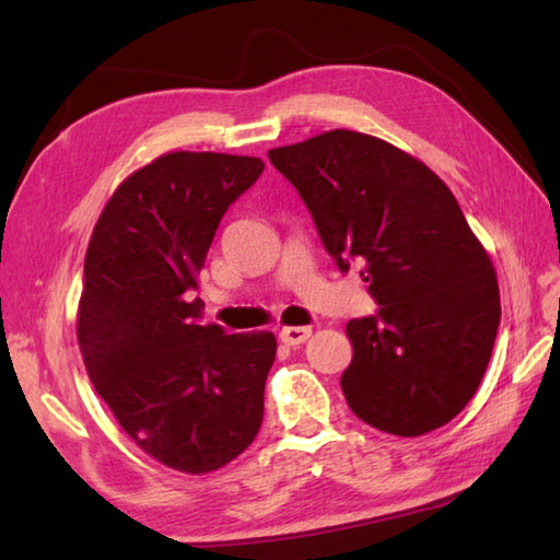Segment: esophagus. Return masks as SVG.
<instances>
[{"mask_svg":"<svg viewBox=\"0 0 560 560\" xmlns=\"http://www.w3.org/2000/svg\"><path fill=\"white\" fill-rule=\"evenodd\" d=\"M313 335L311 327H283L279 331V339L287 343V347H299V343L307 341Z\"/></svg>","mask_w":560,"mask_h":560,"instance_id":"esophagus-1","label":"esophagus"}]
</instances>
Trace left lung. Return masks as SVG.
Returning <instances> with one entry per match:
<instances>
[{
    "instance_id": "8db88e82",
    "label": "left lung",
    "mask_w": 560,
    "mask_h": 560,
    "mask_svg": "<svg viewBox=\"0 0 560 560\" xmlns=\"http://www.w3.org/2000/svg\"><path fill=\"white\" fill-rule=\"evenodd\" d=\"M269 161L301 192L339 269L363 267L380 305L347 325L351 411L401 438L455 419L491 361L501 293L450 187L411 153L351 129L271 149Z\"/></svg>"
}]
</instances>
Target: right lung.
Instances as JSON below:
<instances>
[{
  "label": "right lung",
  "instance_id": "right-lung-1",
  "mask_svg": "<svg viewBox=\"0 0 560 560\" xmlns=\"http://www.w3.org/2000/svg\"><path fill=\"white\" fill-rule=\"evenodd\" d=\"M261 171L255 156L163 153L115 189L83 261L77 337L91 383L149 457L185 474L235 459L265 413L277 339L199 325L192 299L221 217Z\"/></svg>",
  "mask_w": 560,
  "mask_h": 560
}]
</instances>
